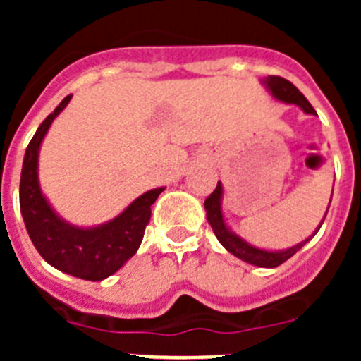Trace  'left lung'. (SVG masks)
Instances as JSON below:
<instances>
[{"label": "left lung", "mask_w": 361, "mask_h": 361, "mask_svg": "<svg viewBox=\"0 0 361 361\" xmlns=\"http://www.w3.org/2000/svg\"><path fill=\"white\" fill-rule=\"evenodd\" d=\"M264 85L267 86V90H269L271 94L275 95L276 99H280V101H283V103L296 104V106L302 108L305 114L317 116V111H314V108L311 106V103H309L307 99L304 97V94H302L291 81H288V79L280 78V75H267V78L264 79ZM220 200H222V184L219 183L212 195L204 200V208H206L208 222L212 224L213 233H215V237L219 238L220 244L224 245L229 253L235 255V257L240 258V260H244V262L253 264V266L258 267H276L280 266V264L286 262V260H289L296 251L302 250V247L309 242L307 238V240L300 242V244L293 245V247H289V250L286 251L258 250V247H255V245L247 244V242L242 240L240 237H237L233 231H229V228L224 222V216H222ZM325 215H327V212H325ZM324 220H322V224H324ZM320 226H318V229H320ZM317 231L312 233V235H317Z\"/></svg>", "instance_id": "8db88e82"}]
</instances>
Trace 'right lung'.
Here are the masks:
<instances>
[{
	"mask_svg": "<svg viewBox=\"0 0 361 361\" xmlns=\"http://www.w3.org/2000/svg\"><path fill=\"white\" fill-rule=\"evenodd\" d=\"M70 99L72 95L63 99L28 142L19 180V208L32 244L50 266L78 279L97 282L114 275L137 253L152 216V204L164 188L146 191L119 216L97 228H75L59 219L41 193L37 155L50 124Z\"/></svg>",
	"mask_w": 361,
	"mask_h": 361,
	"instance_id": "obj_1",
	"label": "right lung"
}]
</instances>
